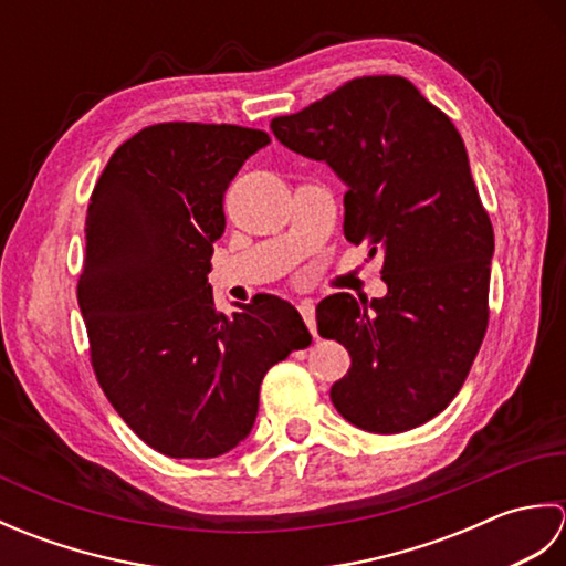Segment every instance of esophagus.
Wrapping results in <instances>:
<instances>
[{"mask_svg": "<svg viewBox=\"0 0 566 566\" xmlns=\"http://www.w3.org/2000/svg\"><path fill=\"white\" fill-rule=\"evenodd\" d=\"M298 314H302V318H304V323H306V328L311 331V335H318V331H316V308H314V304L311 302H298Z\"/></svg>", "mask_w": 566, "mask_h": 566, "instance_id": "1", "label": "esophagus"}]
</instances>
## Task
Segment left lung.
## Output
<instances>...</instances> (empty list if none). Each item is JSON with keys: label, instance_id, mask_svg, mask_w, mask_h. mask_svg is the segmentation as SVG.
<instances>
[{"label": "left lung", "instance_id": "obj_1", "mask_svg": "<svg viewBox=\"0 0 566 566\" xmlns=\"http://www.w3.org/2000/svg\"><path fill=\"white\" fill-rule=\"evenodd\" d=\"M290 150L347 185L343 231L384 255L387 296H326L318 333L353 365L331 401L353 426L394 436L448 408L489 326L494 228L460 130L399 75L345 82L306 109L272 118Z\"/></svg>", "mask_w": 566, "mask_h": 566}]
</instances>
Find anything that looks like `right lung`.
Instances as JSON below:
<instances>
[{
	"mask_svg": "<svg viewBox=\"0 0 566 566\" xmlns=\"http://www.w3.org/2000/svg\"><path fill=\"white\" fill-rule=\"evenodd\" d=\"M270 143L258 128L170 122L114 150L87 209L77 304L94 375L136 436L177 460H209L248 438L268 369L311 345L276 296L233 316L209 272L223 195Z\"/></svg>",
	"mask_w": 566,
	"mask_h": 566,
	"instance_id": "obj_1",
	"label": "right lung"
}]
</instances>
